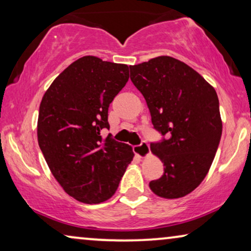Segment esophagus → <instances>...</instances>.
<instances>
[{
  "mask_svg": "<svg viewBox=\"0 0 251 251\" xmlns=\"http://www.w3.org/2000/svg\"><path fill=\"white\" fill-rule=\"evenodd\" d=\"M133 152L139 157H145L150 154V145L146 142H142L140 145L133 147Z\"/></svg>",
  "mask_w": 251,
  "mask_h": 251,
  "instance_id": "1",
  "label": "esophagus"
}]
</instances>
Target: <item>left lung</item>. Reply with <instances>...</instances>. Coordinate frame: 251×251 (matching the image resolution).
<instances>
[{"instance_id":"8db88e82","label":"left lung","mask_w":251,"mask_h":251,"mask_svg":"<svg viewBox=\"0 0 251 251\" xmlns=\"http://www.w3.org/2000/svg\"><path fill=\"white\" fill-rule=\"evenodd\" d=\"M130 78L145 98L154 129L166 136L151 144L164 173L150 188L164 199L183 198L207 176L221 142L217 94L197 71L169 56L130 66Z\"/></svg>"}]
</instances>
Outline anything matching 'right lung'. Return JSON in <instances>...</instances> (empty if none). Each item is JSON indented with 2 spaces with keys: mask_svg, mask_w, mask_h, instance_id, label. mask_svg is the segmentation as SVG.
<instances>
[{
  "mask_svg": "<svg viewBox=\"0 0 251 251\" xmlns=\"http://www.w3.org/2000/svg\"><path fill=\"white\" fill-rule=\"evenodd\" d=\"M128 80V65L85 56L58 75L41 101L40 149L64 191L83 203L112 198L133 159L131 146L100 136L109 129V104Z\"/></svg>",
  "mask_w": 251,
  "mask_h": 251,
  "instance_id": "1",
  "label": "right lung"
}]
</instances>
